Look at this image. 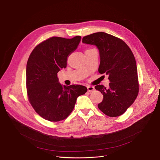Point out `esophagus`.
<instances>
[{
    "label": "esophagus",
    "mask_w": 160,
    "mask_h": 160,
    "mask_svg": "<svg viewBox=\"0 0 160 160\" xmlns=\"http://www.w3.org/2000/svg\"><path fill=\"white\" fill-rule=\"evenodd\" d=\"M95 90L93 86H88V92H94Z\"/></svg>",
    "instance_id": "esophagus-1"
}]
</instances>
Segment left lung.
Segmentation results:
<instances>
[{
  "label": "left lung",
  "instance_id": "1",
  "mask_svg": "<svg viewBox=\"0 0 160 160\" xmlns=\"http://www.w3.org/2000/svg\"><path fill=\"white\" fill-rule=\"evenodd\" d=\"M82 42L98 48V71L109 75L108 88L103 85L95 86L103 96L98 105L99 109L110 117L122 115L133 103L139 91L136 62L132 51L123 40L104 32L84 37Z\"/></svg>",
  "mask_w": 160,
  "mask_h": 160
}]
</instances>
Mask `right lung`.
Segmentation results:
<instances>
[{"label":"right lung","mask_w":160,"mask_h":160,"mask_svg":"<svg viewBox=\"0 0 160 160\" xmlns=\"http://www.w3.org/2000/svg\"><path fill=\"white\" fill-rule=\"evenodd\" d=\"M80 36L72 38L51 37L31 52L26 66V87L30 103L42 118L58 122L66 119L77 98L88 91L80 85L62 86L57 73L67 66V60L75 51Z\"/></svg>","instance_id":"1"}]
</instances>
